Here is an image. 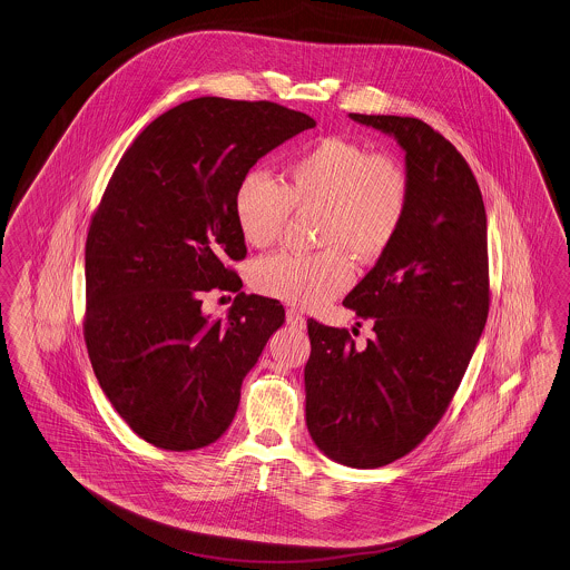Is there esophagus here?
<instances>
[{
	"label": "esophagus",
	"mask_w": 570,
	"mask_h": 570,
	"mask_svg": "<svg viewBox=\"0 0 570 570\" xmlns=\"http://www.w3.org/2000/svg\"><path fill=\"white\" fill-rule=\"evenodd\" d=\"M286 323H288V327H293V330H306V316L299 314L297 309H288V312H286Z\"/></svg>",
	"instance_id": "obj_1"
}]
</instances>
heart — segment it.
Wrapping results in <instances>:
<instances>
[{"label":"heart","mask_w":570,"mask_h":570,"mask_svg":"<svg viewBox=\"0 0 570 570\" xmlns=\"http://www.w3.org/2000/svg\"><path fill=\"white\" fill-rule=\"evenodd\" d=\"M410 202L405 169L389 156L343 136L306 147L286 169L284 186L249 171L236 186L234 217L247 245H273L295 210H321L318 254H275L252 268V286L271 299L316 307L351 286V264L384 256L401 229Z\"/></svg>","instance_id":"b5f03b06"}]
</instances>
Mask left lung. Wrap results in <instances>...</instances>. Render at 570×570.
I'll return each mask as SVG.
<instances>
[{
	"label": "left lung",
	"instance_id": "1",
	"mask_svg": "<svg viewBox=\"0 0 570 570\" xmlns=\"http://www.w3.org/2000/svg\"><path fill=\"white\" fill-rule=\"evenodd\" d=\"M350 119L403 149L410 202L343 302L375 338L360 350L347 330L307 321L306 423L330 460L377 469L436 428L466 373L488 318V229L478 179L442 134L412 117Z\"/></svg>",
	"mask_w": 570,
	"mask_h": 570
}]
</instances>
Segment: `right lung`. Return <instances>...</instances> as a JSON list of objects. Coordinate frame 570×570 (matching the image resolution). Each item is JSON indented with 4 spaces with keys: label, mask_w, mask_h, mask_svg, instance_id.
<instances>
[{
    "label": "right lung",
    "mask_w": 570,
    "mask_h": 570,
    "mask_svg": "<svg viewBox=\"0 0 570 570\" xmlns=\"http://www.w3.org/2000/svg\"><path fill=\"white\" fill-rule=\"evenodd\" d=\"M314 126L271 101L197 97L140 131L110 177L88 229L85 341L101 391L149 444L219 440L284 325L282 304L240 293L227 266L247 254L234 193L263 156ZM213 287L239 293L225 322L200 312Z\"/></svg>",
    "instance_id": "add662e5"
}]
</instances>
